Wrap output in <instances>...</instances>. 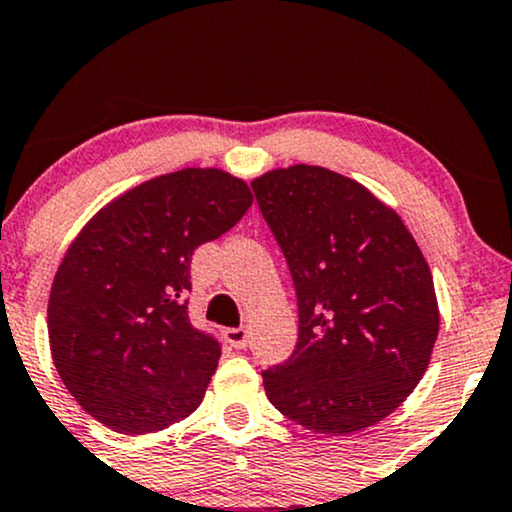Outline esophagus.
<instances>
[{
  "instance_id": "esophagus-1",
  "label": "esophagus",
  "mask_w": 512,
  "mask_h": 512,
  "mask_svg": "<svg viewBox=\"0 0 512 512\" xmlns=\"http://www.w3.org/2000/svg\"><path fill=\"white\" fill-rule=\"evenodd\" d=\"M224 341L229 343L231 348H245V346H248V341H250V334H248V329H245V326H238V329H226L224 331Z\"/></svg>"
}]
</instances>
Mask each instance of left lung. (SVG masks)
<instances>
[{
    "label": "left lung",
    "instance_id": "left-lung-1",
    "mask_svg": "<svg viewBox=\"0 0 512 512\" xmlns=\"http://www.w3.org/2000/svg\"><path fill=\"white\" fill-rule=\"evenodd\" d=\"M252 190L298 298V343L262 372L267 398L317 434L372 427L420 384L439 336L427 260L391 207L336 171L295 164Z\"/></svg>",
    "mask_w": 512,
    "mask_h": 512
}]
</instances>
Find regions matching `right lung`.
<instances>
[{"instance_id": "1", "label": "right lung", "mask_w": 512, "mask_h": 512, "mask_svg": "<svg viewBox=\"0 0 512 512\" xmlns=\"http://www.w3.org/2000/svg\"><path fill=\"white\" fill-rule=\"evenodd\" d=\"M250 205L240 178L181 169L116 197L73 240L49 293V346L95 420L152 434L202 403L221 346L188 317L190 260Z\"/></svg>"}]
</instances>
